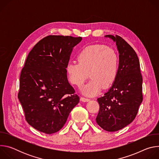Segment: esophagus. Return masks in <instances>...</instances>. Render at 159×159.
Wrapping results in <instances>:
<instances>
[{"mask_svg": "<svg viewBox=\"0 0 159 159\" xmlns=\"http://www.w3.org/2000/svg\"><path fill=\"white\" fill-rule=\"evenodd\" d=\"M80 100H81L82 101H83V102H88V101H90L89 99L85 98H84V97H81V98H80Z\"/></svg>", "mask_w": 159, "mask_h": 159, "instance_id": "34e87169", "label": "esophagus"}]
</instances>
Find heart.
Here are the masks:
<instances>
[{"mask_svg":"<svg viewBox=\"0 0 159 159\" xmlns=\"http://www.w3.org/2000/svg\"><path fill=\"white\" fill-rule=\"evenodd\" d=\"M77 62H69L66 71L70 84L80 87L88 76L90 79L82 89L89 96L96 95L101 89L109 88L116 80L120 69L117 52L103 44L89 45L77 55Z\"/></svg>","mask_w":159,"mask_h":159,"instance_id":"obj_1","label":"heart"}]
</instances>
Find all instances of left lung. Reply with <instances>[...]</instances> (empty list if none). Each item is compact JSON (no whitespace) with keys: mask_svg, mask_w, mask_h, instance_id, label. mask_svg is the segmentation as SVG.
I'll list each match as a JSON object with an SVG mask.
<instances>
[{"mask_svg":"<svg viewBox=\"0 0 159 159\" xmlns=\"http://www.w3.org/2000/svg\"><path fill=\"white\" fill-rule=\"evenodd\" d=\"M105 37L116 42L119 52L118 77L104 96L98 98L99 111L98 125L107 131H116L130 124L137 116L143 101L142 76L138 56L121 37Z\"/></svg>","mask_w":159,"mask_h":159,"instance_id":"obj_1","label":"left lung"}]
</instances>
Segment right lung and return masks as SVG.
<instances>
[{
    "instance_id": "obj_1",
    "label": "right lung",
    "mask_w": 159,
    "mask_h": 159,
    "mask_svg": "<svg viewBox=\"0 0 159 159\" xmlns=\"http://www.w3.org/2000/svg\"><path fill=\"white\" fill-rule=\"evenodd\" d=\"M81 37L50 35L29 53L19 79L18 99L27 122L52 134L65 124L79 97L67 79L66 66Z\"/></svg>"
}]
</instances>
